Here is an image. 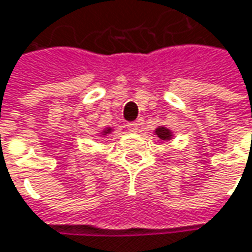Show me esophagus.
<instances>
[{"instance_id":"1","label":"esophagus","mask_w":252,"mask_h":252,"mask_svg":"<svg viewBox=\"0 0 252 252\" xmlns=\"http://www.w3.org/2000/svg\"><path fill=\"white\" fill-rule=\"evenodd\" d=\"M126 126H127V130L129 132H137V129H139V125L136 122H129Z\"/></svg>"}]
</instances>
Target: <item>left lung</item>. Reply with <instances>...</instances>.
Instances as JSON below:
<instances>
[{"label": "left lung", "mask_w": 252, "mask_h": 252, "mask_svg": "<svg viewBox=\"0 0 252 252\" xmlns=\"http://www.w3.org/2000/svg\"><path fill=\"white\" fill-rule=\"evenodd\" d=\"M155 135L158 136L160 140H168V139H171L172 137V132L169 129L163 127V126H159V127L155 130Z\"/></svg>", "instance_id": "1"}]
</instances>
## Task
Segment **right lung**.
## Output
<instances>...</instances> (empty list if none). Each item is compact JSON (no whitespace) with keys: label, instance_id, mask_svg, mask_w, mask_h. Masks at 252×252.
I'll return each instance as SVG.
<instances>
[{"label":"right lung","instance_id":"1","mask_svg":"<svg viewBox=\"0 0 252 252\" xmlns=\"http://www.w3.org/2000/svg\"><path fill=\"white\" fill-rule=\"evenodd\" d=\"M110 132H112V129H107V130L103 132V135H107V133H110Z\"/></svg>","mask_w":252,"mask_h":252}]
</instances>
